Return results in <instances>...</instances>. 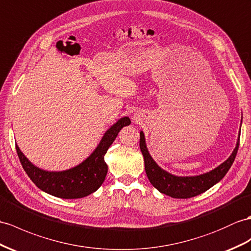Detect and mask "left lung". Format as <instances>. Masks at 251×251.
Instances as JSON below:
<instances>
[{"label": "left lung", "instance_id": "obj_1", "mask_svg": "<svg viewBox=\"0 0 251 251\" xmlns=\"http://www.w3.org/2000/svg\"><path fill=\"white\" fill-rule=\"evenodd\" d=\"M139 134V147L144 156L146 174L150 183L160 193L178 199L192 198L202 194L224 178L235 160L241 135V133H238L235 148L230 156L216 168L198 176H176L158 166L147 148L144 132L140 131Z\"/></svg>", "mask_w": 251, "mask_h": 251}]
</instances>
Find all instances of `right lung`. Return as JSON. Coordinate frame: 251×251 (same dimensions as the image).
<instances>
[{"label": "right lung", "mask_w": 251, "mask_h": 251, "mask_svg": "<svg viewBox=\"0 0 251 251\" xmlns=\"http://www.w3.org/2000/svg\"><path fill=\"white\" fill-rule=\"evenodd\" d=\"M129 125V117L120 118L103 134L100 143L89 156L76 166L62 172H50L37 167L23 154L18 145L17 153L26 175L41 191L63 199L83 198L95 193L104 182L107 174L104 155L120 130Z\"/></svg>", "instance_id": "obj_1"}]
</instances>
